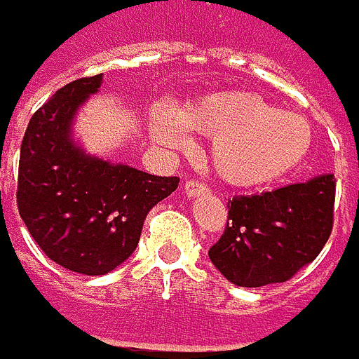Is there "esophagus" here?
Wrapping results in <instances>:
<instances>
[{
  "mask_svg": "<svg viewBox=\"0 0 359 359\" xmlns=\"http://www.w3.org/2000/svg\"><path fill=\"white\" fill-rule=\"evenodd\" d=\"M184 189H186L187 198L203 196V194H208V191H210L208 184H203V182H198V180H187L186 187H184Z\"/></svg>",
  "mask_w": 359,
  "mask_h": 359,
  "instance_id": "esophagus-1",
  "label": "esophagus"
}]
</instances>
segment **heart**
Masks as SVG:
<instances>
[{"mask_svg": "<svg viewBox=\"0 0 359 359\" xmlns=\"http://www.w3.org/2000/svg\"><path fill=\"white\" fill-rule=\"evenodd\" d=\"M151 131L170 147H186L189 131L210 135L212 165L233 186L278 180L297 168L311 147L306 119L243 90L210 93L180 114L161 107L154 114Z\"/></svg>", "mask_w": 359, "mask_h": 359, "instance_id": "obj_1", "label": "heart"}]
</instances>
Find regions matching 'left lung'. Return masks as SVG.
Masks as SVG:
<instances>
[{
  "label": "left lung",
  "mask_w": 359,
  "mask_h": 359,
  "mask_svg": "<svg viewBox=\"0 0 359 359\" xmlns=\"http://www.w3.org/2000/svg\"><path fill=\"white\" fill-rule=\"evenodd\" d=\"M334 175L273 191L236 196L210 259L229 282L262 287L287 282L324 250L334 228Z\"/></svg>",
  "instance_id": "1"
}]
</instances>
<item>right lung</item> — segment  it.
Masks as SVG:
<instances>
[{
	"label": "right lung",
	"instance_id": "add662e5",
	"mask_svg": "<svg viewBox=\"0 0 359 359\" xmlns=\"http://www.w3.org/2000/svg\"><path fill=\"white\" fill-rule=\"evenodd\" d=\"M102 74L63 86L35 111L20 151L18 210L35 243L62 268L104 276L126 262L145 215L180 177H159L91 158L72 142L77 107Z\"/></svg>",
	"mask_w": 359,
	"mask_h": 359
}]
</instances>
